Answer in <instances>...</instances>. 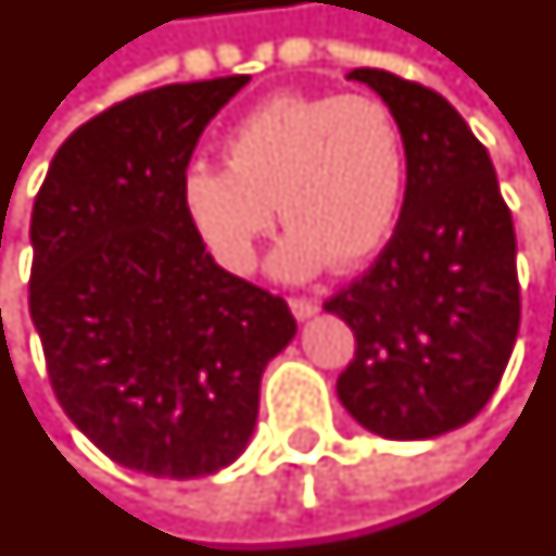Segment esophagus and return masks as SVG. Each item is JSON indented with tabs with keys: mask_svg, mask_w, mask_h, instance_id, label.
I'll list each match as a JSON object with an SVG mask.
<instances>
[{
	"mask_svg": "<svg viewBox=\"0 0 556 556\" xmlns=\"http://www.w3.org/2000/svg\"><path fill=\"white\" fill-rule=\"evenodd\" d=\"M291 306V313H294V318H309V316H316L318 313V301L316 298H291L289 301Z\"/></svg>",
	"mask_w": 556,
	"mask_h": 556,
	"instance_id": "34e87169",
	"label": "esophagus"
}]
</instances>
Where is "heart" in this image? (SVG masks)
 <instances>
[{
  "label": "heart",
  "instance_id": "1",
  "mask_svg": "<svg viewBox=\"0 0 556 556\" xmlns=\"http://www.w3.org/2000/svg\"><path fill=\"white\" fill-rule=\"evenodd\" d=\"M225 165L186 170V216L225 270L250 274L277 225V203L291 225L270 258L282 282H304L331 262H370L406 192L403 129L372 96L279 92L228 131Z\"/></svg>",
  "mask_w": 556,
  "mask_h": 556
}]
</instances>
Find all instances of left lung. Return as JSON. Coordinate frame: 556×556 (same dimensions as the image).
Returning <instances> with one entry per match:
<instances>
[{
  "label": "left lung",
  "instance_id": "obj_1",
  "mask_svg": "<svg viewBox=\"0 0 556 556\" xmlns=\"http://www.w3.org/2000/svg\"><path fill=\"white\" fill-rule=\"evenodd\" d=\"M345 77L397 116L406 195L376 265L325 304L358 343L337 394L376 437L433 440L484 409L511 358L515 225L488 150L440 92L379 68Z\"/></svg>",
  "mask_w": 556,
  "mask_h": 556
}]
</instances>
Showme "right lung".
Listing matches in <instances>:
<instances>
[{
	"label": "right lung",
	"instance_id": "add662e5",
	"mask_svg": "<svg viewBox=\"0 0 556 556\" xmlns=\"http://www.w3.org/2000/svg\"><path fill=\"white\" fill-rule=\"evenodd\" d=\"M250 75L168 84L92 116L35 195L29 313L65 415L119 467L198 479L235 464L289 304L228 274L180 184Z\"/></svg>",
	"mask_w": 556,
	"mask_h": 556
}]
</instances>
